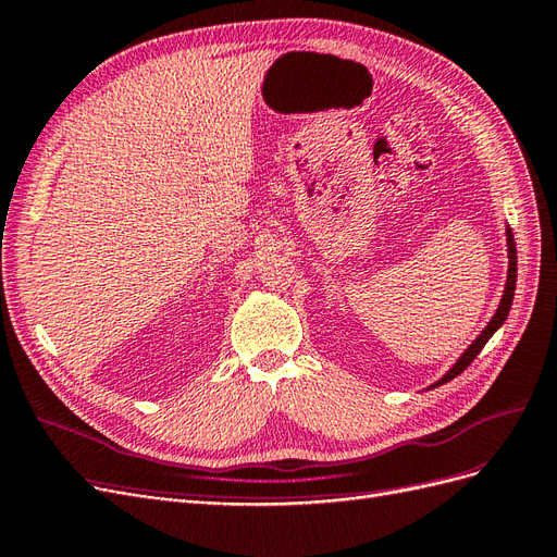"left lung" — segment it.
<instances>
[{
    "mask_svg": "<svg viewBox=\"0 0 557 557\" xmlns=\"http://www.w3.org/2000/svg\"><path fill=\"white\" fill-rule=\"evenodd\" d=\"M507 257H509V271H507V284H505V292H502V298H499V305H497V310H495V314H493V319L488 321V326L483 329L481 333H479V337L474 339V343L462 351V356L458 358V361L448 368V372L442 376V380H437L433 386L430 388H435V386H440V384H446L448 380H454V376H458L465 368H468L474 358L479 356V351L483 349V345L488 343V339L493 337V333L505 324L507 321V317H509V310H511V302H513V292H516V273H518V263H516V240H513V233H511V228L507 226Z\"/></svg>",
    "mask_w": 557,
    "mask_h": 557,
    "instance_id": "1",
    "label": "left lung"
}]
</instances>
